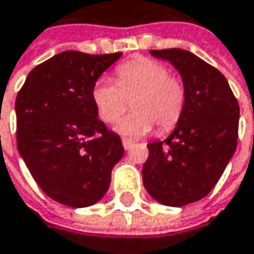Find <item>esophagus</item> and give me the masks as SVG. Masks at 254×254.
Here are the masks:
<instances>
[{
  "instance_id": "esophagus-1",
  "label": "esophagus",
  "mask_w": 254,
  "mask_h": 254,
  "mask_svg": "<svg viewBox=\"0 0 254 254\" xmlns=\"http://www.w3.org/2000/svg\"><path fill=\"white\" fill-rule=\"evenodd\" d=\"M122 145H124L125 150H130V148L133 147V142L129 141V139H122Z\"/></svg>"
}]
</instances>
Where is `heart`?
<instances>
[{
    "mask_svg": "<svg viewBox=\"0 0 254 254\" xmlns=\"http://www.w3.org/2000/svg\"><path fill=\"white\" fill-rule=\"evenodd\" d=\"M186 96L183 80L152 59H136L121 65L116 69V82L102 77L91 90V99L106 124L116 122L127 110V99H132L133 112L115 127L116 132L127 138L148 133L154 124L161 132L173 129L185 112Z\"/></svg>",
    "mask_w": 254,
    "mask_h": 254,
    "instance_id": "b5f03b06",
    "label": "heart"
}]
</instances>
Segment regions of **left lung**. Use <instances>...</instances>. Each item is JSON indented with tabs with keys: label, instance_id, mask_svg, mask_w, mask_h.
I'll return each mask as SVG.
<instances>
[{
	"label": "left lung",
	"instance_id": "1",
	"mask_svg": "<svg viewBox=\"0 0 254 254\" xmlns=\"http://www.w3.org/2000/svg\"><path fill=\"white\" fill-rule=\"evenodd\" d=\"M150 54L173 65L188 96L173 132L147 145L142 180L157 202L185 206L214 189L234 155L240 107L225 77L192 52L174 48Z\"/></svg>",
	"mask_w": 254,
	"mask_h": 254
}]
</instances>
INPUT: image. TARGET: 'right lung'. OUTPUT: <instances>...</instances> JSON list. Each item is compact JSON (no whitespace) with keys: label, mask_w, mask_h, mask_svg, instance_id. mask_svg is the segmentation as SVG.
<instances>
[{"label":"right lung","mask_w":254,"mask_h":254,"mask_svg":"<svg viewBox=\"0 0 254 254\" xmlns=\"http://www.w3.org/2000/svg\"><path fill=\"white\" fill-rule=\"evenodd\" d=\"M122 54L65 51L30 71L15 99L17 148L39 188L71 208L99 202L124 157L121 136L97 118L94 82Z\"/></svg>","instance_id":"add662e5"}]
</instances>
